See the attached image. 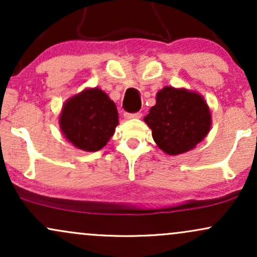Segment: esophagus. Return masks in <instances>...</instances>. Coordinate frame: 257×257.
Wrapping results in <instances>:
<instances>
[{"label": "esophagus", "instance_id": "esophagus-1", "mask_svg": "<svg viewBox=\"0 0 257 257\" xmlns=\"http://www.w3.org/2000/svg\"><path fill=\"white\" fill-rule=\"evenodd\" d=\"M141 116H143V113L141 112H135V113H124V117L126 119H134V118H141Z\"/></svg>", "mask_w": 257, "mask_h": 257}]
</instances>
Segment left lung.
Listing matches in <instances>:
<instances>
[{"mask_svg": "<svg viewBox=\"0 0 257 257\" xmlns=\"http://www.w3.org/2000/svg\"><path fill=\"white\" fill-rule=\"evenodd\" d=\"M144 118L162 151L176 156L196 147L206 137L211 114L202 95L184 88L164 87Z\"/></svg>", "mask_w": 257, "mask_h": 257, "instance_id": "left-lung-1", "label": "left lung"}]
</instances>
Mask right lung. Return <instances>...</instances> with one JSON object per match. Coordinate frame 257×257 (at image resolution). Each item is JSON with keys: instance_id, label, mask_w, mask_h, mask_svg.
Wrapping results in <instances>:
<instances>
[{"instance_id": "1", "label": "right lung", "mask_w": 257, "mask_h": 257, "mask_svg": "<svg viewBox=\"0 0 257 257\" xmlns=\"http://www.w3.org/2000/svg\"><path fill=\"white\" fill-rule=\"evenodd\" d=\"M64 137L87 152L101 150L118 125L114 102L99 88H89L65 102L59 117Z\"/></svg>"}]
</instances>
